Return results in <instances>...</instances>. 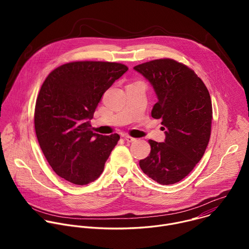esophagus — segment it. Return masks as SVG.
<instances>
[{"instance_id":"34e87169","label":"esophagus","mask_w":249,"mask_h":249,"mask_svg":"<svg viewBox=\"0 0 249 249\" xmlns=\"http://www.w3.org/2000/svg\"><path fill=\"white\" fill-rule=\"evenodd\" d=\"M124 139H125V141L126 142H128V143H132V142H135L136 141V139L135 138H133V137H130V136H124Z\"/></svg>"}]
</instances>
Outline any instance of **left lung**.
Here are the masks:
<instances>
[{"label":"left lung","mask_w":249,"mask_h":249,"mask_svg":"<svg viewBox=\"0 0 249 249\" xmlns=\"http://www.w3.org/2000/svg\"><path fill=\"white\" fill-rule=\"evenodd\" d=\"M158 96L152 117L161 119L165 140H149L150 155L140 160L145 174L162 185L182 180L202 159L212 124V100L202 80L187 66L158 59L134 67Z\"/></svg>","instance_id":"8db88e82"}]
</instances>
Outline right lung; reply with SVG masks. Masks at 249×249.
I'll return each mask as SVG.
<instances>
[{
  "instance_id": "1",
  "label": "right lung",
  "mask_w": 249,
  "mask_h": 249,
  "mask_svg": "<svg viewBox=\"0 0 249 249\" xmlns=\"http://www.w3.org/2000/svg\"><path fill=\"white\" fill-rule=\"evenodd\" d=\"M127 70L119 63L72 62L44 81L35 104V133L48 163L67 181L86 185L102 173L120 136L93 133L89 120L103 93Z\"/></svg>"
}]
</instances>
